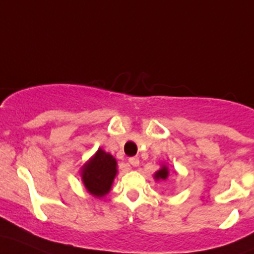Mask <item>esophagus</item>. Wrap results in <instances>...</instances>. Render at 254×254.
<instances>
[{
	"label": "esophagus",
	"mask_w": 254,
	"mask_h": 254,
	"mask_svg": "<svg viewBox=\"0 0 254 254\" xmlns=\"http://www.w3.org/2000/svg\"><path fill=\"white\" fill-rule=\"evenodd\" d=\"M129 163L131 164L132 166H138V164H140V159H138L137 157H132L129 159Z\"/></svg>",
	"instance_id": "34e87169"
}]
</instances>
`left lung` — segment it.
<instances>
[{
    "instance_id": "1",
    "label": "left lung",
    "mask_w": 254,
    "mask_h": 254,
    "mask_svg": "<svg viewBox=\"0 0 254 254\" xmlns=\"http://www.w3.org/2000/svg\"><path fill=\"white\" fill-rule=\"evenodd\" d=\"M168 176H169V169H168V166L166 165H163L160 168V170H158L157 172H155L154 174V178L157 181H159V180H166V178H168Z\"/></svg>"
}]
</instances>
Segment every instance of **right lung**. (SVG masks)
Wrapping results in <instances>:
<instances>
[{
  "instance_id": "add662e5",
  "label": "right lung",
  "mask_w": 254,
  "mask_h": 254,
  "mask_svg": "<svg viewBox=\"0 0 254 254\" xmlns=\"http://www.w3.org/2000/svg\"><path fill=\"white\" fill-rule=\"evenodd\" d=\"M117 172V160L110 153L99 148L97 152L83 165L82 181L86 190L96 197L110 193Z\"/></svg>"
}]
</instances>
